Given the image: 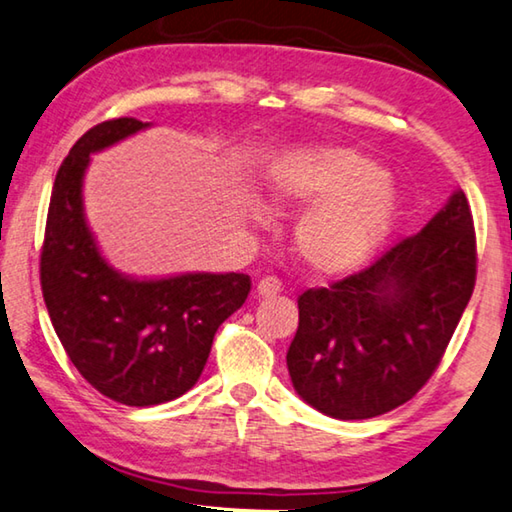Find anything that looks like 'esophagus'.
I'll use <instances>...</instances> for the list:
<instances>
[{"instance_id":"1","label":"esophagus","mask_w":512,"mask_h":512,"mask_svg":"<svg viewBox=\"0 0 512 512\" xmlns=\"http://www.w3.org/2000/svg\"><path fill=\"white\" fill-rule=\"evenodd\" d=\"M276 292H281V281L276 276H263L256 286L258 297H274Z\"/></svg>"}]
</instances>
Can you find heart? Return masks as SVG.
<instances>
[{
    "mask_svg": "<svg viewBox=\"0 0 512 512\" xmlns=\"http://www.w3.org/2000/svg\"><path fill=\"white\" fill-rule=\"evenodd\" d=\"M276 211L308 206L292 229V249L315 274H347L388 236L397 195L383 167L347 147L297 149L276 161L265 181ZM254 220L265 222L261 206Z\"/></svg>",
    "mask_w": 512,
    "mask_h": 512,
    "instance_id": "1",
    "label": "heart"
}]
</instances>
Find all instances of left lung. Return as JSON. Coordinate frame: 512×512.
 <instances>
[{
    "label": "left lung",
    "instance_id": "8db88e82",
    "mask_svg": "<svg viewBox=\"0 0 512 512\" xmlns=\"http://www.w3.org/2000/svg\"><path fill=\"white\" fill-rule=\"evenodd\" d=\"M476 281L474 220L463 190L415 236L329 288L297 299L288 349L297 395L335 420H367L431 379Z\"/></svg>",
    "mask_w": 512,
    "mask_h": 512
}]
</instances>
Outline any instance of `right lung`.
Instances as JSON below:
<instances>
[{"mask_svg":"<svg viewBox=\"0 0 512 512\" xmlns=\"http://www.w3.org/2000/svg\"><path fill=\"white\" fill-rule=\"evenodd\" d=\"M147 127L117 117L74 142L56 172L40 254V286L65 354L92 388L124 406H156L188 392L215 331L251 290L238 272L131 279L106 263L83 213V174L90 154Z\"/></svg>","mask_w":512,"mask_h":512,"instance_id":"right-lung-1","label":"right lung"}]
</instances>
